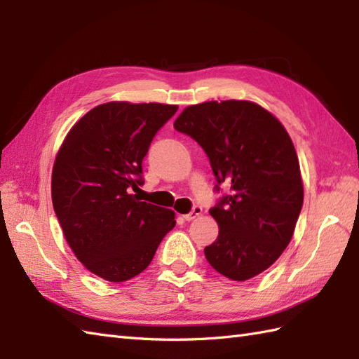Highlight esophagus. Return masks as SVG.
I'll list each match as a JSON object with an SVG mask.
<instances>
[{"label":"esophagus","mask_w":359,"mask_h":359,"mask_svg":"<svg viewBox=\"0 0 359 359\" xmlns=\"http://www.w3.org/2000/svg\"><path fill=\"white\" fill-rule=\"evenodd\" d=\"M201 215H202V207H199V205H194L193 210L189 211L188 215H184L182 217H184L185 220H188V222H189V220H193V219H196V217H199Z\"/></svg>","instance_id":"1"}]
</instances>
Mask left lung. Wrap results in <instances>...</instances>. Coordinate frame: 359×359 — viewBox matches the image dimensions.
Listing matches in <instances>:
<instances>
[{
	"instance_id": "1",
	"label": "left lung",
	"mask_w": 359,
	"mask_h": 359,
	"mask_svg": "<svg viewBox=\"0 0 359 359\" xmlns=\"http://www.w3.org/2000/svg\"><path fill=\"white\" fill-rule=\"evenodd\" d=\"M201 144L212 174L230 193L210 215L219 236L205 247L210 265L233 280H247L278 261L292 241L304 202L299 162L280 121L245 100L207 102L174 121Z\"/></svg>"
}]
</instances>
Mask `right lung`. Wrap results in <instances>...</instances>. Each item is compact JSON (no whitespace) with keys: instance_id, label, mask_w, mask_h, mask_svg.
Here are the masks:
<instances>
[{"instance_id":"add662e5","label":"right lung","mask_w":359,"mask_h":359,"mask_svg":"<svg viewBox=\"0 0 359 359\" xmlns=\"http://www.w3.org/2000/svg\"><path fill=\"white\" fill-rule=\"evenodd\" d=\"M177 106L109 102L72 126L52 171V203L79 261L109 282H123L151 264L175 225L174 211L140 202L142 162Z\"/></svg>"}]
</instances>
